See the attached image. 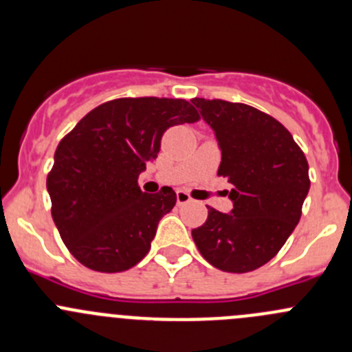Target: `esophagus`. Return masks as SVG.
<instances>
[{"mask_svg": "<svg viewBox=\"0 0 352 352\" xmlns=\"http://www.w3.org/2000/svg\"><path fill=\"white\" fill-rule=\"evenodd\" d=\"M192 201V197L186 192V190H177V204H187V202Z\"/></svg>", "mask_w": 352, "mask_h": 352, "instance_id": "1", "label": "esophagus"}]
</instances>
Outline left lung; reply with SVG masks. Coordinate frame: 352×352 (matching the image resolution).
Returning a JSON list of instances; mask_svg holds the SVG:
<instances>
[{
    "instance_id": "left-lung-1",
    "label": "left lung",
    "mask_w": 352,
    "mask_h": 352,
    "mask_svg": "<svg viewBox=\"0 0 352 352\" xmlns=\"http://www.w3.org/2000/svg\"><path fill=\"white\" fill-rule=\"evenodd\" d=\"M221 148L218 175L233 189L230 214L208 208L192 230L202 257L225 272H250L267 264L301 218L310 189L308 162L289 131L269 113L236 102L194 98Z\"/></svg>"
}]
</instances>
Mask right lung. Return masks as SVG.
<instances>
[{
  "label": "right lung",
  "instance_id": "obj_1",
  "mask_svg": "<svg viewBox=\"0 0 352 352\" xmlns=\"http://www.w3.org/2000/svg\"><path fill=\"white\" fill-rule=\"evenodd\" d=\"M201 119L182 98H116L87 113L56 148L47 173L51 214L63 242L91 271L122 272L150 252L177 194L141 192L140 173L162 136Z\"/></svg>",
  "mask_w": 352,
  "mask_h": 352
}]
</instances>
